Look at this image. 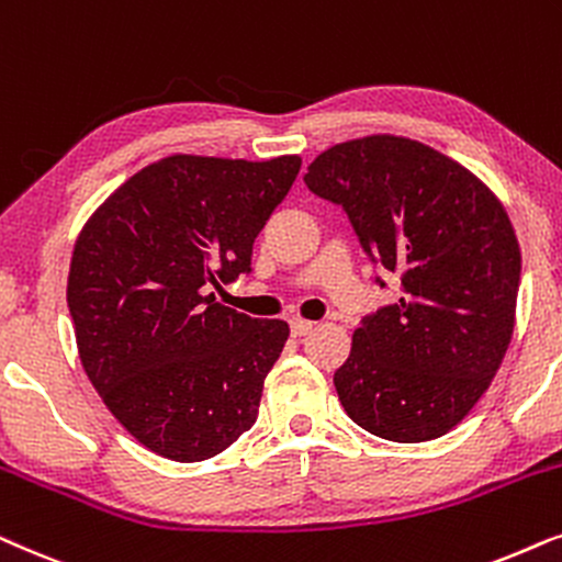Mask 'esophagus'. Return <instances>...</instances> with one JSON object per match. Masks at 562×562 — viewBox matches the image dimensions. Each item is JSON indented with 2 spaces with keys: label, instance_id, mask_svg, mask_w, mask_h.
Returning a JSON list of instances; mask_svg holds the SVG:
<instances>
[{
  "label": "esophagus",
  "instance_id": "34e87169",
  "mask_svg": "<svg viewBox=\"0 0 562 562\" xmlns=\"http://www.w3.org/2000/svg\"><path fill=\"white\" fill-rule=\"evenodd\" d=\"M290 331H293V336H305L313 331V321H303V318H293L290 321Z\"/></svg>",
  "mask_w": 562,
  "mask_h": 562
}]
</instances>
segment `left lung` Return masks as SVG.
<instances>
[{
  "label": "left lung",
  "instance_id": "8db88e82",
  "mask_svg": "<svg viewBox=\"0 0 562 562\" xmlns=\"http://www.w3.org/2000/svg\"><path fill=\"white\" fill-rule=\"evenodd\" d=\"M303 179L401 280L398 303L359 321L334 372L344 411L391 442L442 437L488 391L514 334L521 254L504 205L458 161L398 136L328 148Z\"/></svg>",
  "mask_w": 562,
  "mask_h": 562
}]
</instances>
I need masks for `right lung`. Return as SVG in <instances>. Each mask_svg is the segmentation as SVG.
<instances>
[{
	"instance_id": "add662e5",
	"label": "right lung",
	"mask_w": 562,
	"mask_h": 562,
	"mask_svg": "<svg viewBox=\"0 0 562 562\" xmlns=\"http://www.w3.org/2000/svg\"><path fill=\"white\" fill-rule=\"evenodd\" d=\"M301 156H167L104 200L77 238L66 301L87 378L140 445L213 458L257 422L285 321L226 308Z\"/></svg>"
}]
</instances>
